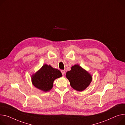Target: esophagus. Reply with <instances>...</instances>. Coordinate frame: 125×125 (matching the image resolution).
I'll use <instances>...</instances> for the list:
<instances>
[{
	"mask_svg": "<svg viewBox=\"0 0 125 125\" xmlns=\"http://www.w3.org/2000/svg\"><path fill=\"white\" fill-rule=\"evenodd\" d=\"M61 73H62V75H63V76H64V75H65V71L64 70H61Z\"/></svg>",
	"mask_w": 125,
	"mask_h": 125,
	"instance_id": "obj_1",
	"label": "esophagus"
}]
</instances>
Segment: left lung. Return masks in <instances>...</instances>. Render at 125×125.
I'll return each mask as SVG.
<instances>
[{
	"mask_svg": "<svg viewBox=\"0 0 125 125\" xmlns=\"http://www.w3.org/2000/svg\"><path fill=\"white\" fill-rule=\"evenodd\" d=\"M66 77L69 80L71 86L78 91L85 89L92 81L91 75L78 64L72 66L71 70L66 72Z\"/></svg>",
	"mask_w": 125,
	"mask_h": 125,
	"instance_id": "left-lung-1",
	"label": "left lung"
}]
</instances>
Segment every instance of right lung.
I'll list each match as a JSON object with an SVG mask.
<instances>
[{"mask_svg":"<svg viewBox=\"0 0 125 125\" xmlns=\"http://www.w3.org/2000/svg\"><path fill=\"white\" fill-rule=\"evenodd\" d=\"M62 76L60 70L53 68L50 65L44 64L31 76V81L36 88L47 92L52 88L54 80Z\"/></svg>","mask_w":125,"mask_h":125,"instance_id":"right-lung-1","label":"right lung"}]
</instances>
